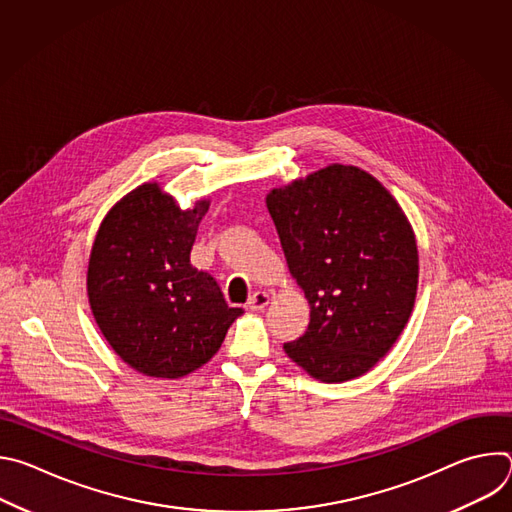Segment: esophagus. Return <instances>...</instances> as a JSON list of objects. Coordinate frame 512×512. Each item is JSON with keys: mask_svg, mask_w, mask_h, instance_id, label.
Masks as SVG:
<instances>
[{"mask_svg": "<svg viewBox=\"0 0 512 512\" xmlns=\"http://www.w3.org/2000/svg\"><path fill=\"white\" fill-rule=\"evenodd\" d=\"M267 304H269V294H267V291H255V294L247 302V308L257 312V310H265Z\"/></svg>", "mask_w": 512, "mask_h": 512, "instance_id": "esophagus-1", "label": "esophagus"}]
</instances>
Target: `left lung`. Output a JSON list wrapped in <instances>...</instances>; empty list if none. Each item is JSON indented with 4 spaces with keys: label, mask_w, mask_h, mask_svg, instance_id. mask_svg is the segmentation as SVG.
<instances>
[{
    "label": "left lung",
    "mask_w": 512,
    "mask_h": 512,
    "mask_svg": "<svg viewBox=\"0 0 512 512\" xmlns=\"http://www.w3.org/2000/svg\"><path fill=\"white\" fill-rule=\"evenodd\" d=\"M267 208L310 304L308 330L285 354L322 383L371 371L415 304L419 257L405 212L377 178L342 164L273 188Z\"/></svg>",
    "instance_id": "1"
}]
</instances>
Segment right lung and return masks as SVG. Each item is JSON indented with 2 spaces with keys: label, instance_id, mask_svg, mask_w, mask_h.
<instances>
[{
  "label": "right lung",
  "instance_id": "right-lung-1",
  "mask_svg": "<svg viewBox=\"0 0 512 512\" xmlns=\"http://www.w3.org/2000/svg\"><path fill=\"white\" fill-rule=\"evenodd\" d=\"M210 200L182 210L156 182L123 196L97 231L89 304L111 348L141 375L180 379L206 364L243 314L190 263Z\"/></svg>",
  "mask_w": 512,
  "mask_h": 512
}]
</instances>
